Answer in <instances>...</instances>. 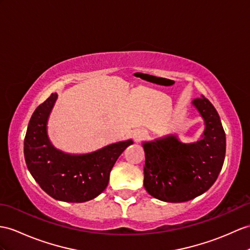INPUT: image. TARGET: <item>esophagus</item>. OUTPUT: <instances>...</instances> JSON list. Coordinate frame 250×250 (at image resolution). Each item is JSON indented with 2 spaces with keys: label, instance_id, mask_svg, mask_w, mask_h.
<instances>
[{
  "label": "esophagus",
  "instance_id": "obj_1",
  "mask_svg": "<svg viewBox=\"0 0 250 250\" xmlns=\"http://www.w3.org/2000/svg\"><path fill=\"white\" fill-rule=\"evenodd\" d=\"M146 135H147V132H146L145 130L138 129L135 131V133H133V138H135L136 142H139V141H141V140H143L146 137Z\"/></svg>",
  "mask_w": 250,
  "mask_h": 250
}]
</instances>
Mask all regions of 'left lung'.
Returning a JSON list of instances; mask_svg holds the SVG:
<instances>
[{"mask_svg": "<svg viewBox=\"0 0 250 250\" xmlns=\"http://www.w3.org/2000/svg\"><path fill=\"white\" fill-rule=\"evenodd\" d=\"M205 120L204 138L184 144L169 136L144 143V187L157 199L184 203L208 191L223 167L226 136L215 108L205 96L193 101Z\"/></svg>", "mask_w": 250, "mask_h": 250, "instance_id": "1", "label": "left lung"}]
</instances>
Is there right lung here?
Returning <instances> with one entry per match:
<instances>
[{
  "label": "right lung",
  "mask_w": 250,
  "mask_h": 250,
  "mask_svg": "<svg viewBox=\"0 0 250 250\" xmlns=\"http://www.w3.org/2000/svg\"><path fill=\"white\" fill-rule=\"evenodd\" d=\"M57 94L40 104L28 123L24 139L26 166L42 190L55 199L83 203L99 196L109 175L131 140L108 145L94 153L71 156L56 149L46 136V122Z\"/></svg>",
  "instance_id": "add662e5"
}]
</instances>
